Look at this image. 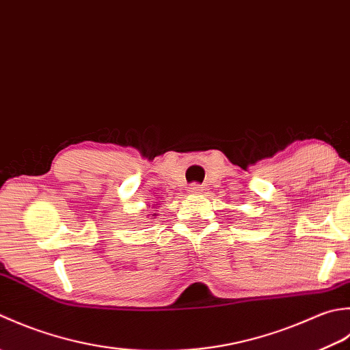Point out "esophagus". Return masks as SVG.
Listing matches in <instances>:
<instances>
[{
	"label": "esophagus",
	"mask_w": 350,
	"mask_h": 350,
	"mask_svg": "<svg viewBox=\"0 0 350 350\" xmlns=\"http://www.w3.org/2000/svg\"><path fill=\"white\" fill-rule=\"evenodd\" d=\"M201 191H202V187H201V185H199V184H191L190 185V187H189V193H201Z\"/></svg>",
	"instance_id": "esophagus-1"
}]
</instances>
